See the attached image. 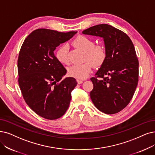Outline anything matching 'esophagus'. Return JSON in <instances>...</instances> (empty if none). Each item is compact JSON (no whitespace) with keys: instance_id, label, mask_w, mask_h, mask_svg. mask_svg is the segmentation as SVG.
Here are the masks:
<instances>
[{"instance_id":"esophagus-1","label":"esophagus","mask_w":155,"mask_h":155,"mask_svg":"<svg viewBox=\"0 0 155 155\" xmlns=\"http://www.w3.org/2000/svg\"><path fill=\"white\" fill-rule=\"evenodd\" d=\"M76 81H77V82H78V84H81V83H83V80H81V79H77Z\"/></svg>"}]
</instances>
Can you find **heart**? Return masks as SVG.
Here are the masks:
<instances>
[{
	"label": "heart",
	"mask_w": 155,
	"mask_h": 155,
	"mask_svg": "<svg viewBox=\"0 0 155 155\" xmlns=\"http://www.w3.org/2000/svg\"><path fill=\"white\" fill-rule=\"evenodd\" d=\"M72 45L77 48L84 51L85 62L70 67L68 73L73 78L78 79H84L91 73L94 65L98 67L102 65L106 58L105 48L99 45H94V42L87 37L79 35L72 41ZM56 57L60 63L68 64V48L67 46H60L56 51Z\"/></svg>",
	"instance_id": "b5f03b06"
}]
</instances>
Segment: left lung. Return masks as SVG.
<instances>
[{
    "label": "left lung",
    "mask_w": 155,
    "mask_h": 155,
    "mask_svg": "<svg viewBox=\"0 0 155 155\" xmlns=\"http://www.w3.org/2000/svg\"><path fill=\"white\" fill-rule=\"evenodd\" d=\"M82 33L102 38L106 51L96 77L90 79L91 101L102 113H118L130 102L138 83L139 61L133 43L125 33L107 24L97 25Z\"/></svg>",
    "instance_id": "1"
}]
</instances>
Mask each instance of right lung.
Listing matches in <instances>:
<instances>
[{
	"instance_id": "obj_1",
	"label": "right lung",
	"mask_w": 155,
	"mask_h": 155,
	"mask_svg": "<svg viewBox=\"0 0 155 155\" xmlns=\"http://www.w3.org/2000/svg\"><path fill=\"white\" fill-rule=\"evenodd\" d=\"M77 32L37 29L25 39L20 49L18 71L21 94L30 108L45 119L59 118L69 106L77 82L72 77L62 79L67 70L54 51Z\"/></svg>"
}]
</instances>
